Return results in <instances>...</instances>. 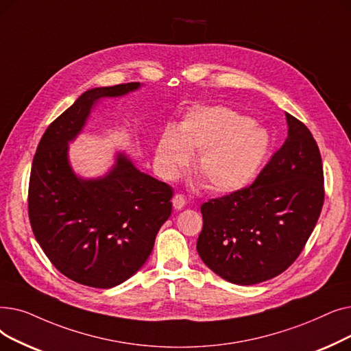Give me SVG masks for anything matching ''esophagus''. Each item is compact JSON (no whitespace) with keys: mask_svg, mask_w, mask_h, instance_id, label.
<instances>
[{"mask_svg":"<svg viewBox=\"0 0 351 351\" xmlns=\"http://www.w3.org/2000/svg\"><path fill=\"white\" fill-rule=\"evenodd\" d=\"M186 204H187V198L184 194H176L173 197V207L176 210H181Z\"/></svg>","mask_w":351,"mask_h":351,"instance_id":"34e87169","label":"esophagus"}]
</instances>
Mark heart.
<instances>
[{
  "label": "heart",
  "mask_w": 351,
  "mask_h": 351,
  "mask_svg": "<svg viewBox=\"0 0 351 351\" xmlns=\"http://www.w3.org/2000/svg\"><path fill=\"white\" fill-rule=\"evenodd\" d=\"M270 134L250 117L214 106L191 108L177 134L165 131L157 144L160 170L176 178L198 153L195 173L214 191H232L252 181L269 154Z\"/></svg>",
  "instance_id": "b5f03b06"
}]
</instances>
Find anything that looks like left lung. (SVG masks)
<instances>
[{"mask_svg":"<svg viewBox=\"0 0 351 351\" xmlns=\"http://www.w3.org/2000/svg\"><path fill=\"white\" fill-rule=\"evenodd\" d=\"M289 136L250 184L202 206L197 252L221 278L240 286L270 280L295 261L324 203L319 145L286 114Z\"/></svg>","mask_w":351,"mask_h":351,"instance_id":"1","label":"left lung"}]
</instances>
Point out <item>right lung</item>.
I'll return each instance as SVG.
<instances>
[{
    "label": "right lung",
    "mask_w": 351,
    "mask_h": 351,
    "mask_svg": "<svg viewBox=\"0 0 351 351\" xmlns=\"http://www.w3.org/2000/svg\"><path fill=\"white\" fill-rule=\"evenodd\" d=\"M140 88V82L86 91L45 130L32 160L28 217L56 269L80 285L111 289L137 273L171 215L173 189L141 173L124 154L94 180L74 174L69 143L95 103Z\"/></svg>",
    "instance_id": "right-lung-1"
}]
</instances>
